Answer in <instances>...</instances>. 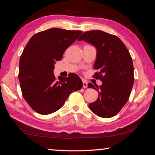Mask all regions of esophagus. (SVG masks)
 I'll return each mask as SVG.
<instances>
[{
    "mask_svg": "<svg viewBox=\"0 0 155 155\" xmlns=\"http://www.w3.org/2000/svg\"><path fill=\"white\" fill-rule=\"evenodd\" d=\"M83 88H87V82L85 80L83 81Z\"/></svg>",
    "mask_w": 155,
    "mask_h": 155,
    "instance_id": "obj_1",
    "label": "esophagus"
}]
</instances>
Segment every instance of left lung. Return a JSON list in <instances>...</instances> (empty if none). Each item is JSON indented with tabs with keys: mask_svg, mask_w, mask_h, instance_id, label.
<instances>
[{
	"mask_svg": "<svg viewBox=\"0 0 155 155\" xmlns=\"http://www.w3.org/2000/svg\"><path fill=\"white\" fill-rule=\"evenodd\" d=\"M78 40L96 47L94 68L98 72L94 78L103 82L100 87L88 83L89 88L98 91V98L89 104V107L99 117L114 116L127 103L134 83V69L129 52L119 38L102 31H87Z\"/></svg>",
	"mask_w": 155,
	"mask_h": 155,
	"instance_id": "8db88e82",
	"label": "left lung"
}]
</instances>
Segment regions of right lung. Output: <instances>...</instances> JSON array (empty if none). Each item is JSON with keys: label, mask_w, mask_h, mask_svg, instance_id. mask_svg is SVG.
Listing matches in <instances>:
<instances>
[{"label": "right lung", "mask_w": 155, "mask_h": 155, "mask_svg": "<svg viewBox=\"0 0 155 155\" xmlns=\"http://www.w3.org/2000/svg\"><path fill=\"white\" fill-rule=\"evenodd\" d=\"M83 32L52 28L32 36L21 54L20 81L22 96L34 111L51 114L64 105L73 91L81 90L83 83L78 75L57 79L53 70L68 47Z\"/></svg>", "instance_id": "right-lung-1"}]
</instances>
